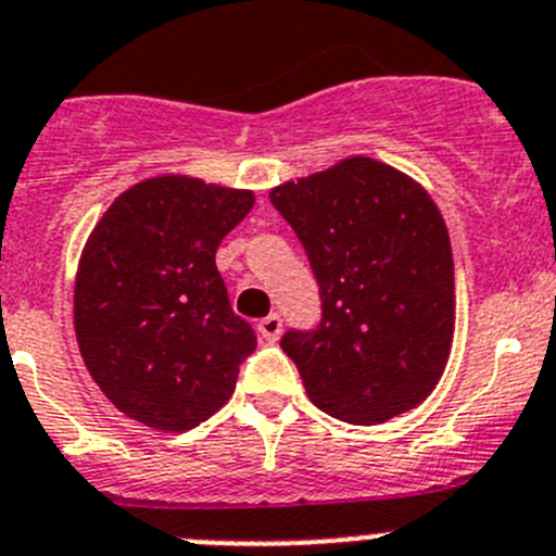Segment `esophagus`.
Returning <instances> with one entry per match:
<instances>
[{"label": "esophagus", "mask_w": 556, "mask_h": 556, "mask_svg": "<svg viewBox=\"0 0 556 556\" xmlns=\"http://www.w3.org/2000/svg\"><path fill=\"white\" fill-rule=\"evenodd\" d=\"M257 331H261V337L266 342H277L279 334H282V318H279L277 313L268 315V318H263L261 324H257Z\"/></svg>", "instance_id": "esophagus-1"}]
</instances>
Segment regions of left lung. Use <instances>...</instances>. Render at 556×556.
<instances>
[{
	"label": "left lung",
	"mask_w": 556,
	"mask_h": 556,
	"mask_svg": "<svg viewBox=\"0 0 556 556\" xmlns=\"http://www.w3.org/2000/svg\"><path fill=\"white\" fill-rule=\"evenodd\" d=\"M271 205L320 288V324L279 342L309 401L351 425L419 406L447 367L455 331L453 249L428 191L354 155L271 189Z\"/></svg>",
	"instance_id": "obj_1"
}]
</instances>
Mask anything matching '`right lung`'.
<instances>
[{
	"label": "right lung",
	"instance_id": "1",
	"mask_svg": "<svg viewBox=\"0 0 556 556\" xmlns=\"http://www.w3.org/2000/svg\"><path fill=\"white\" fill-rule=\"evenodd\" d=\"M252 205V191L161 175L123 191L87 238L76 340L126 417L180 433L230 401L257 337L232 313L216 249Z\"/></svg>",
	"mask_w": 556,
	"mask_h": 556
}]
</instances>
